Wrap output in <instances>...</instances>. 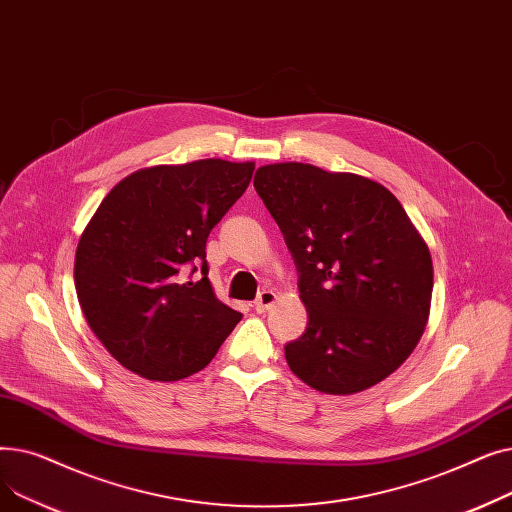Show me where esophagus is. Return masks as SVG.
Instances as JSON below:
<instances>
[{"instance_id":"obj_1","label":"esophagus","mask_w":512,"mask_h":512,"mask_svg":"<svg viewBox=\"0 0 512 512\" xmlns=\"http://www.w3.org/2000/svg\"><path fill=\"white\" fill-rule=\"evenodd\" d=\"M276 301H278V294L274 290H263V292H259V297L253 303V307L257 313H265L276 305Z\"/></svg>"}]
</instances>
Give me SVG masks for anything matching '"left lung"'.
Instances as JSON below:
<instances>
[{
    "mask_svg": "<svg viewBox=\"0 0 512 512\" xmlns=\"http://www.w3.org/2000/svg\"><path fill=\"white\" fill-rule=\"evenodd\" d=\"M255 191L299 270L309 324L284 346L292 373L348 396L386 380L415 351L434 265L405 207L380 182L301 161L261 166Z\"/></svg>",
    "mask_w": 512,
    "mask_h": 512,
    "instance_id": "obj_1",
    "label": "left lung"
}]
</instances>
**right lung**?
<instances>
[{
  "label": "right lung",
  "mask_w": 512,
  "mask_h": 512,
  "mask_svg": "<svg viewBox=\"0 0 512 512\" xmlns=\"http://www.w3.org/2000/svg\"><path fill=\"white\" fill-rule=\"evenodd\" d=\"M253 170L255 161L218 157L143 168L93 213L76 247L74 286L89 328L128 371L151 382L188 378L240 321L215 297L205 242ZM199 260L204 278L184 283L183 270Z\"/></svg>",
  "instance_id": "add662e5"
}]
</instances>
